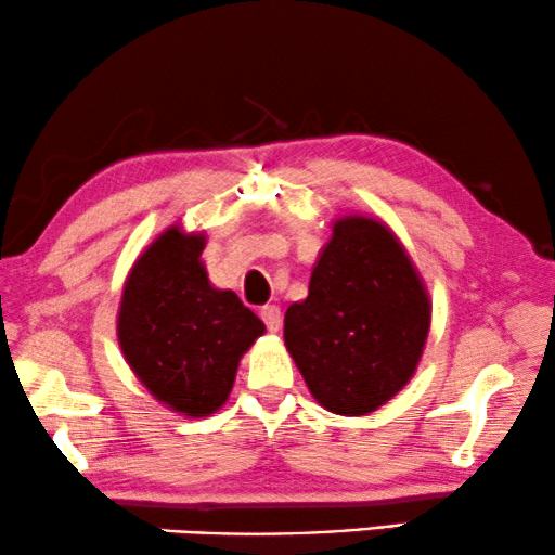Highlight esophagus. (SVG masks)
Wrapping results in <instances>:
<instances>
[{
  "label": "esophagus",
  "instance_id": "obj_1",
  "mask_svg": "<svg viewBox=\"0 0 555 555\" xmlns=\"http://www.w3.org/2000/svg\"><path fill=\"white\" fill-rule=\"evenodd\" d=\"M261 319H263V324H267L269 332L281 330V309L276 307V304H267V307H261Z\"/></svg>",
  "mask_w": 555,
  "mask_h": 555
}]
</instances>
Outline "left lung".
Wrapping results in <instances>:
<instances>
[{"mask_svg":"<svg viewBox=\"0 0 555 555\" xmlns=\"http://www.w3.org/2000/svg\"><path fill=\"white\" fill-rule=\"evenodd\" d=\"M430 299L395 233L364 216L334 223L309 296L284 317V341L314 400L337 415H370L417 370Z\"/></svg>","mask_w":555,"mask_h":555,"instance_id":"8db88e82","label":"left lung"}]
</instances>
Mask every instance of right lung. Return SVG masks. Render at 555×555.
Instances as JSON below:
<instances>
[{"instance_id": "right-lung-1", "label": "right lung", "mask_w": 555, "mask_h": 555, "mask_svg": "<svg viewBox=\"0 0 555 555\" xmlns=\"http://www.w3.org/2000/svg\"><path fill=\"white\" fill-rule=\"evenodd\" d=\"M206 238L168 229L145 248L122 288V354L155 400L206 417L229 400L238 359L263 322L233 292L214 288L201 251Z\"/></svg>"}]
</instances>
